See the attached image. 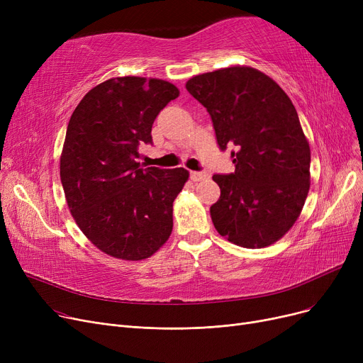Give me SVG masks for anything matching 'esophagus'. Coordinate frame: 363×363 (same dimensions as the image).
<instances>
[{"mask_svg":"<svg viewBox=\"0 0 363 363\" xmlns=\"http://www.w3.org/2000/svg\"><path fill=\"white\" fill-rule=\"evenodd\" d=\"M189 177H191V181H194V182H200V181L207 178L204 172H191V175H189Z\"/></svg>","mask_w":363,"mask_h":363,"instance_id":"obj_1","label":"esophagus"}]
</instances>
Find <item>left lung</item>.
<instances>
[{
    "mask_svg": "<svg viewBox=\"0 0 363 363\" xmlns=\"http://www.w3.org/2000/svg\"><path fill=\"white\" fill-rule=\"evenodd\" d=\"M188 92L211 114L216 140L235 172L213 175L216 231L245 249L268 247L298 219L311 188V147L296 107L263 72L231 66L193 76Z\"/></svg>",
    "mask_w": 363,
    "mask_h": 363,
    "instance_id": "obj_1",
    "label": "left lung"
}]
</instances>
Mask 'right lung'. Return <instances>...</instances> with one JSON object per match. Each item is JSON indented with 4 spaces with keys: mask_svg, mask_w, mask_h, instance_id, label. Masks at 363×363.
<instances>
[{
    "mask_svg": "<svg viewBox=\"0 0 363 363\" xmlns=\"http://www.w3.org/2000/svg\"><path fill=\"white\" fill-rule=\"evenodd\" d=\"M178 97L167 81L122 76L94 86L72 113L60 156L66 201L84 235L111 257L147 259L172 234L189 172L143 169L137 159L157 114Z\"/></svg>",
    "mask_w": 363,
    "mask_h": 363,
    "instance_id": "obj_1",
    "label": "right lung"
}]
</instances>
